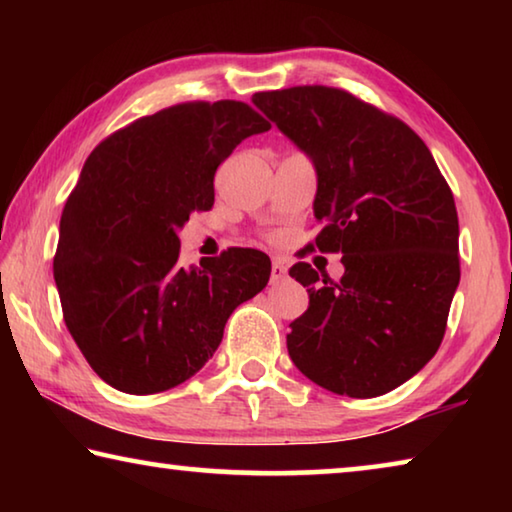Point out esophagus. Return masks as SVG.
Wrapping results in <instances>:
<instances>
[{"instance_id":"1","label":"esophagus","mask_w":512,"mask_h":512,"mask_svg":"<svg viewBox=\"0 0 512 512\" xmlns=\"http://www.w3.org/2000/svg\"><path fill=\"white\" fill-rule=\"evenodd\" d=\"M287 277V266H284L282 259H273V266H271V282H280Z\"/></svg>"}]
</instances>
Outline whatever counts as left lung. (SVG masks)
I'll use <instances>...</instances> for the list:
<instances>
[{
    "mask_svg": "<svg viewBox=\"0 0 512 512\" xmlns=\"http://www.w3.org/2000/svg\"><path fill=\"white\" fill-rule=\"evenodd\" d=\"M253 103L314 162L316 248L345 268L327 282L307 262L291 266L309 307L289 325V357L336 395L393 391L445 336L461 280L452 189L404 121L348 92L300 85Z\"/></svg>",
    "mask_w": 512,
    "mask_h": 512,
    "instance_id": "left-lung-1",
    "label": "left lung"
}]
</instances>
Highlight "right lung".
I'll list each match as a JSON object with an SVG mask.
<instances>
[{
	"label": "right lung",
	"mask_w": 512,
	"mask_h": 512,
	"mask_svg": "<svg viewBox=\"0 0 512 512\" xmlns=\"http://www.w3.org/2000/svg\"><path fill=\"white\" fill-rule=\"evenodd\" d=\"M271 124L241 101H192L112 133L69 194L54 257L65 325L92 370L121 393L194 377L241 302L271 277L255 248L180 266L178 230L214 205V173Z\"/></svg>",
	"instance_id": "obj_1"
}]
</instances>
